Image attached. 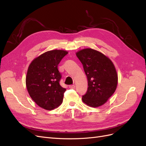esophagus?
Here are the masks:
<instances>
[{"mask_svg": "<svg viewBox=\"0 0 146 146\" xmlns=\"http://www.w3.org/2000/svg\"><path fill=\"white\" fill-rule=\"evenodd\" d=\"M69 88H70V89H74V88H75V85H69Z\"/></svg>", "mask_w": 146, "mask_h": 146, "instance_id": "1", "label": "esophagus"}]
</instances>
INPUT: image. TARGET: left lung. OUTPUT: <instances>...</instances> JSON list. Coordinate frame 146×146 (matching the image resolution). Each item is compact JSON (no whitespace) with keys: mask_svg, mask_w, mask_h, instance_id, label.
<instances>
[{"mask_svg":"<svg viewBox=\"0 0 146 146\" xmlns=\"http://www.w3.org/2000/svg\"><path fill=\"white\" fill-rule=\"evenodd\" d=\"M76 55L88 78V90L82 100L90 107H100L116 90L118 77L116 68L108 57L92 48L79 50Z\"/></svg>","mask_w":146,"mask_h":146,"instance_id":"obj_1","label":"left lung"}]
</instances>
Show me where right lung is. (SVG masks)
<instances>
[{"instance_id": "right-lung-1", "label": "right lung", "mask_w": 146, "mask_h": 146, "mask_svg": "<svg viewBox=\"0 0 146 146\" xmlns=\"http://www.w3.org/2000/svg\"><path fill=\"white\" fill-rule=\"evenodd\" d=\"M68 54L66 50L47 51L30 64L26 76V87L31 98L39 107L52 110L62 104L66 89L60 85L61 78L58 65Z\"/></svg>"}]
</instances>
